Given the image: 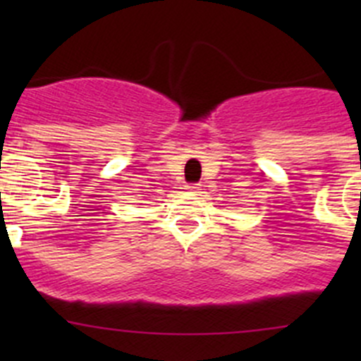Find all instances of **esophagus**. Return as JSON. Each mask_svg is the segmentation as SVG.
I'll return each mask as SVG.
<instances>
[{
    "label": "esophagus",
    "mask_w": 361,
    "mask_h": 361,
    "mask_svg": "<svg viewBox=\"0 0 361 361\" xmlns=\"http://www.w3.org/2000/svg\"><path fill=\"white\" fill-rule=\"evenodd\" d=\"M187 190L192 192V194H199V192H201V185H195V183L187 185Z\"/></svg>",
    "instance_id": "34e87169"
}]
</instances>
